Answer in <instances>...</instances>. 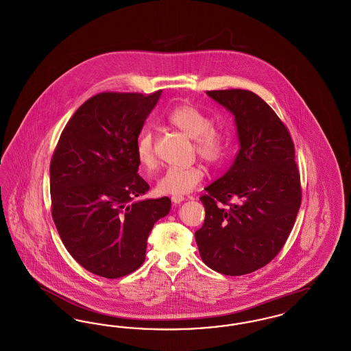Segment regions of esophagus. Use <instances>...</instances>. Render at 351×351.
<instances>
[{
  "label": "esophagus",
  "instance_id": "34e87169",
  "mask_svg": "<svg viewBox=\"0 0 351 351\" xmlns=\"http://www.w3.org/2000/svg\"><path fill=\"white\" fill-rule=\"evenodd\" d=\"M171 201H172V204L173 205H179V204H182L184 201L183 196H172L171 197Z\"/></svg>",
  "mask_w": 351,
  "mask_h": 351
}]
</instances>
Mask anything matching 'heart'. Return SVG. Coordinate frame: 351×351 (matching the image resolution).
Masks as SVG:
<instances>
[{
  "mask_svg": "<svg viewBox=\"0 0 351 351\" xmlns=\"http://www.w3.org/2000/svg\"><path fill=\"white\" fill-rule=\"evenodd\" d=\"M168 121L195 141V152L210 166L222 165L230 154V139L228 134L213 126V119L195 105L175 108ZM136 159L142 168L151 171L156 166L155 136L150 128H145L136 138ZM205 171L201 166L169 167L159 178L156 189L162 195L183 196L195 191L204 180Z\"/></svg>",
  "mask_w": 351,
  "mask_h": 351,
  "instance_id": "b5f03b06",
  "label": "heart"
}]
</instances>
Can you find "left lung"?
Returning <instances> with one entry per match:
<instances>
[{"label":"left lung","mask_w":351,"mask_h":351,"mask_svg":"<svg viewBox=\"0 0 351 351\" xmlns=\"http://www.w3.org/2000/svg\"><path fill=\"white\" fill-rule=\"evenodd\" d=\"M206 95L233 114L239 150L229 171L205 188V219L195 237L208 267L239 276L282 250L300 209V175L288 129L258 95L245 89Z\"/></svg>","instance_id":"obj_1"}]
</instances>
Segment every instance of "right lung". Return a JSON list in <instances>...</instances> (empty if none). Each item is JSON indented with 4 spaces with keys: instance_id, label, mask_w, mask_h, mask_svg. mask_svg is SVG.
<instances>
[{
    "instance_id": "add662e5",
    "label": "right lung",
    "mask_w": 351,
    "mask_h": 351,
    "mask_svg": "<svg viewBox=\"0 0 351 351\" xmlns=\"http://www.w3.org/2000/svg\"><path fill=\"white\" fill-rule=\"evenodd\" d=\"M160 95L90 97L68 121L51 159L58 233L80 266L106 279L142 266L154 223L171 209L168 197L134 200L150 189L138 175L135 143Z\"/></svg>"
}]
</instances>
